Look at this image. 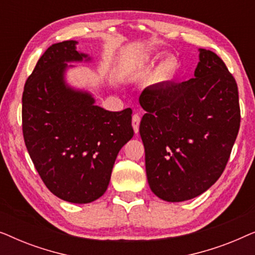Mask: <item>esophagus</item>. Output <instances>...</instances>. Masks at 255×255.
Wrapping results in <instances>:
<instances>
[{"instance_id":"1","label":"esophagus","mask_w":255,"mask_h":255,"mask_svg":"<svg viewBox=\"0 0 255 255\" xmlns=\"http://www.w3.org/2000/svg\"><path fill=\"white\" fill-rule=\"evenodd\" d=\"M139 124H140V116L138 114H134L133 117H132V127H133L135 133L139 132Z\"/></svg>"}]
</instances>
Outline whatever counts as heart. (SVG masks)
I'll use <instances>...</instances> for the list:
<instances>
[{
    "label": "heart",
    "instance_id": "heart-1",
    "mask_svg": "<svg viewBox=\"0 0 255 255\" xmlns=\"http://www.w3.org/2000/svg\"><path fill=\"white\" fill-rule=\"evenodd\" d=\"M176 68V61L173 57H167L160 62L156 75L159 79H167L173 74Z\"/></svg>",
    "mask_w": 255,
    "mask_h": 255
}]
</instances>
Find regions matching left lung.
<instances>
[{
	"label": "left lung",
	"mask_w": 255,
	"mask_h": 255,
	"mask_svg": "<svg viewBox=\"0 0 255 255\" xmlns=\"http://www.w3.org/2000/svg\"><path fill=\"white\" fill-rule=\"evenodd\" d=\"M198 51L193 79L146 87L139 97L146 175L167 202L191 200L219 179L240 127L235 78L217 54Z\"/></svg>",
	"instance_id": "8db88e82"
}]
</instances>
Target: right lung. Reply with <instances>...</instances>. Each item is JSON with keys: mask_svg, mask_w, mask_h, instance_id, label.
<instances>
[{"mask_svg": "<svg viewBox=\"0 0 255 255\" xmlns=\"http://www.w3.org/2000/svg\"><path fill=\"white\" fill-rule=\"evenodd\" d=\"M75 40L53 44L27 78L22 97L23 135L48 190L85 204L106 193L115 160L133 137L132 110L108 111L85 90L66 83L68 62L89 61Z\"/></svg>", "mask_w": 255, "mask_h": 255, "instance_id": "right-lung-1", "label": "right lung"}]
</instances>
